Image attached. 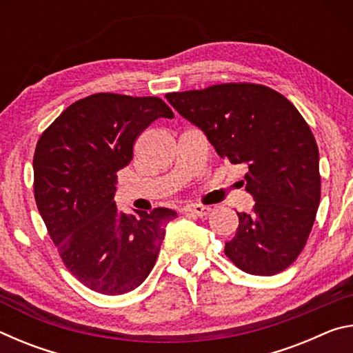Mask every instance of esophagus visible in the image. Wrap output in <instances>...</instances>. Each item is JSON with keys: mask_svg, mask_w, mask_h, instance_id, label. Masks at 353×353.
Instances as JSON below:
<instances>
[{"mask_svg": "<svg viewBox=\"0 0 353 353\" xmlns=\"http://www.w3.org/2000/svg\"><path fill=\"white\" fill-rule=\"evenodd\" d=\"M212 208L207 207V205H201V204H188L183 207V212L185 213H191V214H196V216H207L208 213H210Z\"/></svg>", "mask_w": 353, "mask_h": 353, "instance_id": "34e87169", "label": "esophagus"}]
</instances>
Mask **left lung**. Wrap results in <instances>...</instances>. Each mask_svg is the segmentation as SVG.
I'll list each match as a JSON object with an SVG mask.
<instances>
[{"mask_svg":"<svg viewBox=\"0 0 353 353\" xmlns=\"http://www.w3.org/2000/svg\"><path fill=\"white\" fill-rule=\"evenodd\" d=\"M166 99L219 157L249 168L244 181L255 205L238 213L225 255L254 276L286 270L305 248L321 199L319 151L305 119L283 94L256 83H219Z\"/></svg>","mask_w":353,"mask_h":353,"instance_id":"1","label":"left lung"}]
</instances>
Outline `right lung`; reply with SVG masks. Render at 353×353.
Masks as SVG:
<instances>
[{"label": "right lung", "instance_id": "right-lung-1", "mask_svg": "<svg viewBox=\"0 0 353 353\" xmlns=\"http://www.w3.org/2000/svg\"><path fill=\"white\" fill-rule=\"evenodd\" d=\"M157 118H174L162 99L97 93L76 101L37 141L34 196L52 243L73 276L101 294L140 286L157 260L171 208L126 214L117 208V172Z\"/></svg>", "mask_w": 353, "mask_h": 353}]
</instances>
